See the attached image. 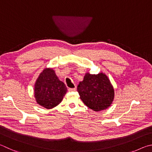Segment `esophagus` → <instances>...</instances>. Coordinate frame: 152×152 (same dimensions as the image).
<instances>
[{"instance_id": "esophagus-1", "label": "esophagus", "mask_w": 152, "mask_h": 152, "mask_svg": "<svg viewBox=\"0 0 152 152\" xmlns=\"http://www.w3.org/2000/svg\"><path fill=\"white\" fill-rule=\"evenodd\" d=\"M76 90V87H74V88H69V91H75Z\"/></svg>"}]
</instances>
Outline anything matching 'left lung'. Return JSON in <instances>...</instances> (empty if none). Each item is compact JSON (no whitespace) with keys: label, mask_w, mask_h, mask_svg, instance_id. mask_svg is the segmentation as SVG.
<instances>
[{"label":"left lung","mask_w":152,"mask_h":152,"mask_svg":"<svg viewBox=\"0 0 152 152\" xmlns=\"http://www.w3.org/2000/svg\"><path fill=\"white\" fill-rule=\"evenodd\" d=\"M77 91L84 104L95 111H100L111 106L115 97L114 88L105 73H86L79 82Z\"/></svg>","instance_id":"1"}]
</instances>
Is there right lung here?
Segmentation results:
<instances>
[{
	"label": "right lung",
	"mask_w": 152,
	"mask_h": 152,
	"mask_svg": "<svg viewBox=\"0 0 152 152\" xmlns=\"http://www.w3.org/2000/svg\"><path fill=\"white\" fill-rule=\"evenodd\" d=\"M67 88L59 80L53 68H45L39 74L34 86V96L37 104L52 109L62 102Z\"/></svg>",
	"instance_id": "obj_1"
}]
</instances>
